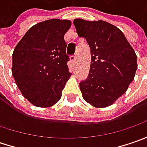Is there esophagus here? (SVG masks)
I'll list each match as a JSON object with an SVG mask.
<instances>
[{"mask_svg": "<svg viewBox=\"0 0 147 147\" xmlns=\"http://www.w3.org/2000/svg\"><path fill=\"white\" fill-rule=\"evenodd\" d=\"M77 58V55H72V56H70V59L72 60V61H74L75 59H76Z\"/></svg>", "mask_w": 147, "mask_h": 147, "instance_id": "34e87169", "label": "esophagus"}]
</instances>
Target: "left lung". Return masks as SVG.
I'll list each match as a JSON object with an SVG mask.
<instances>
[{
    "instance_id": "8db88e82",
    "label": "left lung",
    "mask_w": 147,
    "mask_h": 147,
    "mask_svg": "<svg viewBox=\"0 0 147 147\" xmlns=\"http://www.w3.org/2000/svg\"><path fill=\"white\" fill-rule=\"evenodd\" d=\"M78 35L91 50L88 78L79 82L83 99L92 106L111 105L125 93L138 68L137 55L123 32L109 23L74 20Z\"/></svg>"
}]
</instances>
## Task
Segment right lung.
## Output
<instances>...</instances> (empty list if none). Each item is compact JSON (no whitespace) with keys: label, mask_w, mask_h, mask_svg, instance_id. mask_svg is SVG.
I'll return each instance as SVG.
<instances>
[{"label":"right lung","mask_w":147,"mask_h":147,"mask_svg":"<svg viewBox=\"0 0 147 147\" xmlns=\"http://www.w3.org/2000/svg\"><path fill=\"white\" fill-rule=\"evenodd\" d=\"M69 20H49L32 26L12 55V75L23 96L38 107H50L61 98L71 74L67 65L65 34Z\"/></svg>","instance_id":"add662e5"}]
</instances>
